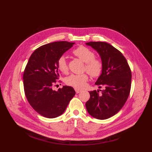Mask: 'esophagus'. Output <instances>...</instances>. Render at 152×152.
Returning a JSON list of instances; mask_svg holds the SVG:
<instances>
[{
  "label": "esophagus",
  "instance_id": "1",
  "mask_svg": "<svg viewBox=\"0 0 152 152\" xmlns=\"http://www.w3.org/2000/svg\"><path fill=\"white\" fill-rule=\"evenodd\" d=\"M75 91L76 93H79L80 91H82L81 89H76L75 88Z\"/></svg>",
  "mask_w": 152,
  "mask_h": 152
}]
</instances>
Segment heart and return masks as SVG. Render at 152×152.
I'll list each match as a JSON object with an SVG mask.
<instances>
[{
	"label": "heart",
	"instance_id": "b5f03b06",
	"mask_svg": "<svg viewBox=\"0 0 152 152\" xmlns=\"http://www.w3.org/2000/svg\"><path fill=\"white\" fill-rule=\"evenodd\" d=\"M74 56L78 57L83 62L86 63L85 69L92 77H98L102 72L103 64L101 59L95 57V55L89 48L83 46L77 47L72 51ZM57 67L61 72L66 74L68 72V65L65 58L61 57L57 62ZM88 80V74H71L65 79V83L67 86L74 88H82Z\"/></svg>",
	"mask_w": 152,
	"mask_h": 152
}]
</instances>
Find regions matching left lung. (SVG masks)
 Returning <instances> with one entry per match:
<instances>
[{
    "label": "left lung",
    "mask_w": 152,
    "mask_h": 152,
    "mask_svg": "<svg viewBox=\"0 0 152 152\" xmlns=\"http://www.w3.org/2000/svg\"><path fill=\"white\" fill-rule=\"evenodd\" d=\"M99 53L103 64L102 72L95 84L104 89L90 91L86 103L89 114L98 119H106L120 110L127 101L131 86V70L125 57L118 50L104 42H89Z\"/></svg>",
    "instance_id": "left-lung-1"
}]
</instances>
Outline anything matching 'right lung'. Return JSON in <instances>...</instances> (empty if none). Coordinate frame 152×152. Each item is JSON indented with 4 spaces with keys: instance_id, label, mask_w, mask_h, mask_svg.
Returning a JSON list of instances; mask_svg holds the SVG:
<instances>
[{
    "instance_id": "obj_1",
    "label": "right lung",
    "mask_w": 152,
    "mask_h": 152,
    "mask_svg": "<svg viewBox=\"0 0 152 152\" xmlns=\"http://www.w3.org/2000/svg\"><path fill=\"white\" fill-rule=\"evenodd\" d=\"M73 42H54L43 45L32 53L23 73V86L28 102L35 111L48 118L61 115L75 95L72 87L53 90L59 74L57 62L72 47Z\"/></svg>"
}]
</instances>
